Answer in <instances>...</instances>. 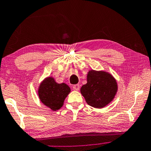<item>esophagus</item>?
<instances>
[{
  "mask_svg": "<svg viewBox=\"0 0 151 151\" xmlns=\"http://www.w3.org/2000/svg\"><path fill=\"white\" fill-rule=\"evenodd\" d=\"M73 89L74 91H79L80 89V85L79 84H75L73 86Z\"/></svg>",
  "mask_w": 151,
  "mask_h": 151,
  "instance_id": "1",
  "label": "esophagus"
}]
</instances>
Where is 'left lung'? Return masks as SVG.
<instances>
[{
  "instance_id": "8db88e82",
  "label": "left lung",
  "mask_w": 151,
  "mask_h": 151,
  "mask_svg": "<svg viewBox=\"0 0 151 151\" xmlns=\"http://www.w3.org/2000/svg\"><path fill=\"white\" fill-rule=\"evenodd\" d=\"M87 83L81 87L80 93L89 106L103 108L114 99L118 91L116 80L108 72L89 70Z\"/></svg>"
}]
</instances>
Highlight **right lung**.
Returning <instances> with one entry per match:
<instances>
[{
    "label": "right lung",
    "mask_w": 151,
    "mask_h": 151,
    "mask_svg": "<svg viewBox=\"0 0 151 151\" xmlns=\"http://www.w3.org/2000/svg\"><path fill=\"white\" fill-rule=\"evenodd\" d=\"M71 88L65 83L58 84L53 77H47L38 87V96L41 103L53 111L59 110Z\"/></svg>",
    "instance_id": "add662e5"
}]
</instances>
